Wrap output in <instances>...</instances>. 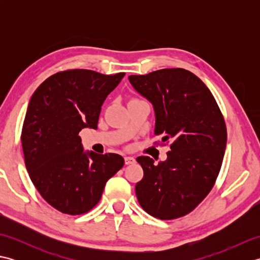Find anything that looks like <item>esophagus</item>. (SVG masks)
Wrapping results in <instances>:
<instances>
[{
	"instance_id": "34e87169",
	"label": "esophagus",
	"mask_w": 260,
	"mask_h": 260,
	"mask_svg": "<svg viewBox=\"0 0 260 260\" xmlns=\"http://www.w3.org/2000/svg\"><path fill=\"white\" fill-rule=\"evenodd\" d=\"M135 163V158L133 156H125V164L129 165V164H134Z\"/></svg>"
}]
</instances>
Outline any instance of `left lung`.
Returning <instances> with one entry per match:
<instances>
[{
    "label": "left lung",
    "instance_id": "obj_1",
    "mask_svg": "<svg viewBox=\"0 0 260 260\" xmlns=\"http://www.w3.org/2000/svg\"><path fill=\"white\" fill-rule=\"evenodd\" d=\"M134 89L152 103L154 134L172 140L168 158L158 164L148 156L136 161L144 176L135 192L153 217L172 220L190 213L211 191L227 145L223 116L204 82L182 68L128 77Z\"/></svg>",
    "mask_w": 260,
    "mask_h": 260
}]
</instances>
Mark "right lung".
<instances>
[{
  "mask_svg": "<svg viewBox=\"0 0 260 260\" xmlns=\"http://www.w3.org/2000/svg\"><path fill=\"white\" fill-rule=\"evenodd\" d=\"M125 73L73 69L49 77L26 109L21 142L32 183L54 209L86 213L99 202L106 182L123 168L118 154L84 151L78 135L97 128L105 99Z\"/></svg>",
  "mask_w": 260,
  "mask_h": 260,
  "instance_id": "1",
  "label": "right lung"
}]
</instances>
